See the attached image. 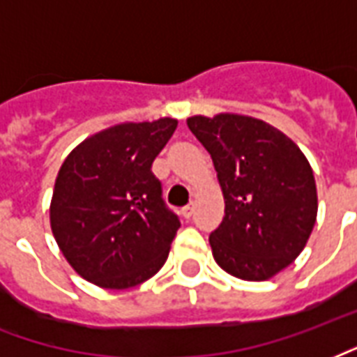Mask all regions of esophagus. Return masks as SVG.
Masks as SVG:
<instances>
[{
	"label": "esophagus",
	"mask_w": 357,
	"mask_h": 357,
	"mask_svg": "<svg viewBox=\"0 0 357 357\" xmlns=\"http://www.w3.org/2000/svg\"><path fill=\"white\" fill-rule=\"evenodd\" d=\"M192 212H195V202H191V204H187L181 208V215L185 219H189L192 215Z\"/></svg>",
	"instance_id": "34e87169"
}]
</instances>
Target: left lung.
<instances>
[{
  "instance_id": "1",
  "label": "left lung",
  "mask_w": 357,
  "mask_h": 357,
  "mask_svg": "<svg viewBox=\"0 0 357 357\" xmlns=\"http://www.w3.org/2000/svg\"><path fill=\"white\" fill-rule=\"evenodd\" d=\"M187 126L210 153L225 199V218L210 234L213 259L236 278H273L299 257L316 223L308 160L261 119L195 115Z\"/></svg>"
}]
</instances>
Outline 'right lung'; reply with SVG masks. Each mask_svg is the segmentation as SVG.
Masks as SVG:
<instances>
[{
  "mask_svg": "<svg viewBox=\"0 0 357 357\" xmlns=\"http://www.w3.org/2000/svg\"><path fill=\"white\" fill-rule=\"evenodd\" d=\"M176 119L123 123L73 149L58 170L51 229L73 271L105 289H128L165 265L179 219L162 200L153 160Z\"/></svg>",
  "mask_w": 357,
  "mask_h": 357,
  "instance_id": "add662e5",
  "label": "right lung"
}]
</instances>
